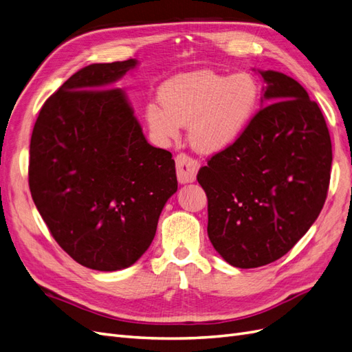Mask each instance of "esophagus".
I'll use <instances>...</instances> for the list:
<instances>
[{
	"label": "esophagus",
	"mask_w": 352,
	"mask_h": 352,
	"mask_svg": "<svg viewBox=\"0 0 352 352\" xmlns=\"http://www.w3.org/2000/svg\"><path fill=\"white\" fill-rule=\"evenodd\" d=\"M199 163L186 154L176 155V175L180 184H190L197 177Z\"/></svg>",
	"instance_id": "esophagus-1"
}]
</instances>
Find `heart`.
<instances>
[{
    "mask_svg": "<svg viewBox=\"0 0 352 352\" xmlns=\"http://www.w3.org/2000/svg\"><path fill=\"white\" fill-rule=\"evenodd\" d=\"M150 102L145 119L160 140H176L189 124V141L197 151L220 153L235 144L255 116L258 83L248 73L228 76L211 70L185 73L167 80Z\"/></svg>",
    "mask_w": 352,
    "mask_h": 352,
    "instance_id": "1",
    "label": "heart"
}]
</instances>
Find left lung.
Segmentation results:
<instances>
[{
    "mask_svg": "<svg viewBox=\"0 0 352 352\" xmlns=\"http://www.w3.org/2000/svg\"><path fill=\"white\" fill-rule=\"evenodd\" d=\"M260 74L264 107L197 175L208 199V238L239 269L279 260L305 235L324 206L332 166L317 102L283 73Z\"/></svg>",
    "mask_w": 352,
    "mask_h": 352,
    "instance_id": "8db88e82",
    "label": "left lung"
}]
</instances>
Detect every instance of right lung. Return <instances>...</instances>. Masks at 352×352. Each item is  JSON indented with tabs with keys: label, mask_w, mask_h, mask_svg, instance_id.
<instances>
[{
	"label": "right lung",
	"mask_w": 352,
	"mask_h": 352,
	"mask_svg": "<svg viewBox=\"0 0 352 352\" xmlns=\"http://www.w3.org/2000/svg\"><path fill=\"white\" fill-rule=\"evenodd\" d=\"M135 58L80 69L42 105L29 188L52 238L85 267H129L177 190L172 154L146 142L123 89Z\"/></svg>",
	"instance_id": "obj_1"
}]
</instances>
